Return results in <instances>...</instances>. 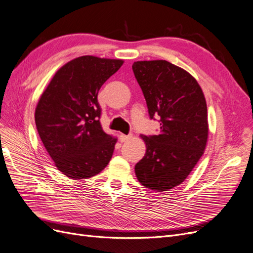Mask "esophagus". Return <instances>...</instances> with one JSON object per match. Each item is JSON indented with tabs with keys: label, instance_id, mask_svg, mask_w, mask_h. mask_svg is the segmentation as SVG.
I'll list each match as a JSON object with an SVG mask.
<instances>
[{
	"label": "esophagus",
	"instance_id": "34e87169",
	"mask_svg": "<svg viewBox=\"0 0 253 253\" xmlns=\"http://www.w3.org/2000/svg\"><path fill=\"white\" fill-rule=\"evenodd\" d=\"M130 137H131V135H126V134H121L120 135V141L122 142V143H124V142H127L128 139H130Z\"/></svg>",
	"mask_w": 253,
	"mask_h": 253
}]
</instances>
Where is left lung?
Masks as SVG:
<instances>
[{"label":"left lung","mask_w":253,"mask_h":253,"mask_svg":"<svg viewBox=\"0 0 253 253\" xmlns=\"http://www.w3.org/2000/svg\"><path fill=\"white\" fill-rule=\"evenodd\" d=\"M150 119L160 118L157 135H142L146 154L135 167L137 180L153 191L184 181L200 160L209 135L207 102L198 82L166 60L132 64Z\"/></svg>","instance_id":"obj_1"}]
</instances>
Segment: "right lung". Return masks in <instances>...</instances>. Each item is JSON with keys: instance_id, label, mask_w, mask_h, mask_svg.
<instances>
[{"instance_id": "add662e5", "label": "right lung", "mask_w": 253, "mask_h": 253, "mask_svg": "<svg viewBox=\"0 0 253 253\" xmlns=\"http://www.w3.org/2000/svg\"><path fill=\"white\" fill-rule=\"evenodd\" d=\"M123 60L81 56L54 75L35 109L40 137L57 169L89 178L108 165L118 138L102 128L98 92Z\"/></svg>"}]
</instances>
